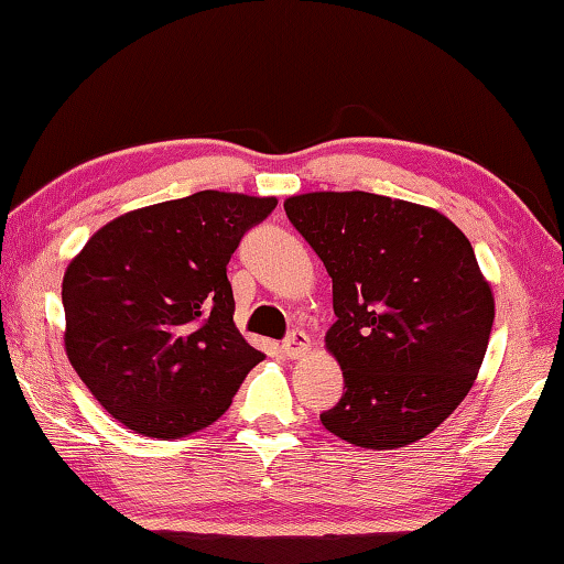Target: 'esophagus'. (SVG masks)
<instances>
[{
    "label": "esophagus",
    "instance_id": "1",
    "mask_svg": "<svg viewBox=\"0 0 564 564\" xmlns=\"http://www.w3.org/2000/svg\"><path fill=\"white\" fill-rule=\"evenodd\" d=\"M282 351H284V357H290V359L304 357V354L310 351V337L304 332H300V329L290 332L288 339L282 341Z\"/></svg>",
    "mask_w": 564,
    "mask_h": 564
}]
</instances>
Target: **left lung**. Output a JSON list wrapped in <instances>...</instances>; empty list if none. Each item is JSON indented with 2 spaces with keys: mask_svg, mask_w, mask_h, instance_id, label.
<instances>
[{
  "mask_svg": "<svg viewBox=\"0 0 564 564\" xmlns=\"http://www.w3.org/2000/svg\"><path fill=\"white\" fill-rule=\"evenodd\" d=\"M290 223L332 276L327 349L344 371L324 429L354 446L421 441L468 397L496 302L476 252L446 215L373 193H307Z\"/></svg>",
  "mask_w": 564,
  "mask_h": 564,
  "instance_id": "obj_1",
  "label": "left lung"
}]
</instances>
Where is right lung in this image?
Returning <instances> with one entry per match:
<instances>
[{"mask_svg":"<svg viewBox=\"0 0 564 564\" xmlns=\"http://www.w3.org/2000/svg\"><path fill=\"white\" fill-rule=\"evenodd\" d=\"M274 197L200 191L104 225L66 267V354L135 433L183 438L230 409L264 359L237 332L227 262Z\"/></svg>","mask_w":564,"mask_h":564,"instance_id":"1","label":"right lung"}]
</instances>
